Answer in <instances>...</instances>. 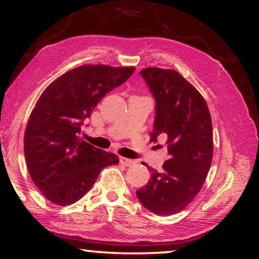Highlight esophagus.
Wrapping results in <instances>:
<instances>
[{
	"label": "esophagus",
	"instance_id": "obj_1",
	"mask_svg": "<svg viewBox=\"0 0 259 259\" xmlns=\"http://www.w3.org/2000/svg\"><path fill=\"white\" fill-rule=\"evenodd\" d=\"M120 163L125 165V166H130V165H133V164L135 163V162H134L133 160H130V159H126V157L121 156V157H120Z\"/></svg>",
	"mask_w": 259,
	"mask_h": 259
}]
</instances>
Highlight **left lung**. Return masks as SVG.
Returning <instances> with one entry per match:
<instances>
[{
  "mask_svg": "<svg viewBox=\"0 0 259 259\" xmlns=\"http://www.w3.org/2000/svg\"><path fill=\"white\" fill-rule=\"evenodd\" d=\"M140 74L156 103L150 140L166 135L169 159L160 172L147 165L151 179L136 194L153 213L170 216L194 200L207 178L213 154L211 115L202 95L178 72L148 67Z\"/></svg>",
  "mask_w": 259,
  "mask_h": 259,
  "instance_id": "1",
  "label": "left lung"
}]
</instances>
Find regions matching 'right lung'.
<instances>
[{
    "label": "right lung",
    "mask_w": 259,
    "mask_h": 259,
    "mask_svg": "<svg viewBox=\"0 0 259 259\" xmlns=\"http://www.w3.org/2000/svg\"><path fill=\"white\" fill-rule=\"evenodd\" d=\"M135 67L82 65L50 83L35 104L25 129L26 165L45 198L75 203L90 191L105 166L119 163L114 153L80 139L83 121Z\"/></svg>",
    "instance_id": "1"
}]
</instances>
